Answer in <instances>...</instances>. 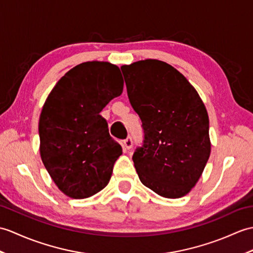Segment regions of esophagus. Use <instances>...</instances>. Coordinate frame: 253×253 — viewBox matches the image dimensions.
<instances>
[{
  "label": "esophagus",
  "instance_id": "34e87169",
  "mask_svg": "<svg viewBox=\"0 0 253 253\" xmlns=\"http://www.w3.org/2000/svg\"><path fill=\"white\" fill-rule=\"evenodd\" d=\"M123 145H124V148H125L126 150L131 149V148H132V139H131L130 137L126 138L124 141H123Z\"/></svg>",
  "mask_w": 253,
  "mask_h": 253
}]
</instances>
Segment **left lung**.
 I'll use <instances>...</instances> for the list:
<instances>
[{
	"mask_svg": "<svg viewBox=\"0 0 253 253\" xmlns=\"http://www.w3.org/2000/svg\"><path fill=\"white\" fill-rule=\"evenodd\" d=\"M121 69L129 102L142 122L143 142L132 155L140 181L163 197L186 195L210 156L205 104L166 62L146 59Z\"/></svg>",
	"mask_w": 253,
	"mask_h": 253,
	"instance_id": "left-lung-1",
	"label": "left lung"
}]
</instances>
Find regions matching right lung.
I'll use <instances>...</instances> for the list:
<instances>
[{"label": "right lung", "mask_w": 253, "mask_h": 253, "mask_svg": "<svg viewBox=\"0 0 253 253\" xmlns=\"http://www.w3.org/2000/svg\"><path fill=\"white\" fill-rule=\"evenodd\" d=\"M123 87L119 67L88 61L64 74L46 99L39 123L41 158L69 197H90L109 183L123 150L100 112Z\"/></svg>", "instance_id": "obj_1"}]
</instances>
